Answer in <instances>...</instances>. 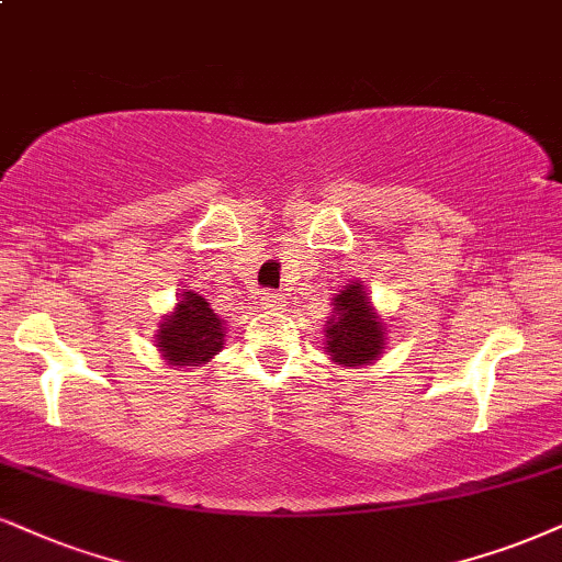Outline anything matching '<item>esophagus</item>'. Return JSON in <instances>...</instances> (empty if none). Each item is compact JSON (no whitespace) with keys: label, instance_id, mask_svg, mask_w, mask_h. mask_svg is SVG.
<instances>
[{"label":"esophagus","instance_id":"obj_1","mask_svg":"<svg viewBox=\"0 0 562 562\" xmlns=\"http://www.w3.org/2000/svg\"><path fill=\"white\" fill-rule=\"evenodd\" d=\"M255 300H258V304H260L262 310H270V307H276L279 296H276L273 292H268V289H262V292H258V296H255Z\"/></svg>","mask_w":562,"mask_h":562}]
</instances>
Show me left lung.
Returning <instances> with one entry per match:
<instances>
[{"label": "left lung", "instance_id": "obj_1", "mask_svg": "<svg viewBox=\"0 0 562 562\" xmlns=\"http://www.w3.org/2000/svg\"><path fill=\"white\" fill-rule=\"evenodd\" d=\"M325 336H328L325 349L338 364L346 367L370 364L385 349L383 323L372 313L362 283H349L336 296V315L328 321Z\"/></svg>", "mask_w": 562, "mask_h": 562}]
</instances>
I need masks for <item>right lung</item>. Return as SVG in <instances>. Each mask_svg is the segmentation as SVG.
<instances>
[{
    "label": "right lung",
    "mask_w": 562,
    "mask_h": 562,
    "mask_svg": "<svg viewBox=\"0 0 562 562\" xmlns=\"http://www.w3.org/2000/svg\"><path fill=\"white\" fill-rule=\"evenodd\" d=\"M224 325L203 296L184 292L177 304V313L166 317L158 334V351L169 364L198 367L213 359L224 344Z\"/></svg>",
    "instance_id": "1"
}]
</instances>
